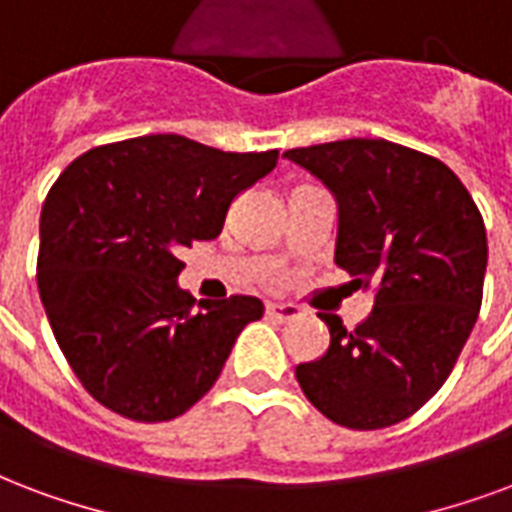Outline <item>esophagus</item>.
<instances>
[{"label": "esophagus", "instance_id": "obj_1", "mask_svg": "<svg viewBox=\"0 0 512 512\" xmlns=\"http://www.w3.org/2000/svg\"><path fill=\"white\" fill-rule=\"evenodd\" d=\"M267 315L280 321V324H286V321H294L299 315L297 305H280V302H267Z\"/></svg>", "mask_w": 512, "mask_h": 512}]
</instances>
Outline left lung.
I'll use <instances>...</instances> for the list:
<instances>
[{
    "instance_id": "left-lung-1",
    "label": "left lung",
    "mask_w": 512,
    "mask_h": 512,
    "mask_svg": "<svg viewBox=\"0 0 512 512\" xmlns=\"http://www.w3.org/2000/svg\"><path fill=\"white\" fill-rule=\"evenodd\" d=\"M337 199L334 261L375 288L356 329L321 313L332 343L297 367L305 397L348 429H383L440 391L478 321L489 261L480 210L443 161L388 140L283 153Z\"/></svg>"
}]
</instances>
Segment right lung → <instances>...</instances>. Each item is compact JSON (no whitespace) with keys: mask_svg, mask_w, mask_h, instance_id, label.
Instances as JSON below:
<instances>
[{"mask_svg":"<svg viewBox=\"0 0 512 512\" xmlns=\"http://www.w3.org/2000/svg\"><path fill=\"white\" fill-rule=\"evenodd\" d=\"M275 164L278 151L145 134L61 172L42 205L37 288L61 353L99 405L156 424L213 388L264 305L197 302L178 286L180 251L218 237L229 205Z\"/></svg>","mask_w":512,"mask_h":512,"instance_id":"obj_1","label":"right lung"}]
</instances>
